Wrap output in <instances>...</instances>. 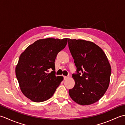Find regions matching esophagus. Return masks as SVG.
Here are the masks:
<instances>
[{"instance_id":"1","label":"esophagus","mask_w":125,"mask_h":125,"mask_svg":"<svg viewBox=\"0 0 125 125\" xmlns=\"http://www.w3.org/2000/svg\"><path fill=\"white\" fill-rule=\"evenodd\" d=\"M68 78V77L67 76H64V80H66V79H67Z\"/></svg>"}]
</instances>
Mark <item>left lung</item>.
<instances>
[{
  "label": "left lung",
  "mask_w": 125,
  "mask_h": 125,
  "mask_svg": "<svg viewBox=\"0 0 125 125\" xmlns=\"http://www.w3.org/2000/svg\"><path fill=\"white\" fill-rule=\"evenodd\" d=\"M68 46L77 73L73 74L75 86L69 90L71 98L81 105L98 102L110 84L111 67L106 55L94 42L68 39Z\"/></svg>",
  "instance_id": "1"
}]
</instances>
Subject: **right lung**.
<instances>
[{
	"label": "right lung",
	"mask_w": 125,
	"mask_h": 125,
	"mask_svg": "<svg viewBox=\"0 0 125 125\" xmlns=\"http://www.w3.org/2000/svg\"><path fill=\"white\" fill-rule=\"evenodd\" d=\"M67 42V38L40 39L20 55L15 75L21 91L31 100L39 103L49 99L63 80L62 76L55 75V61ZM50 68L53 71L48 73Z\"/></svg>",
	"instance_id": "obj_1"
}]
</instances>
